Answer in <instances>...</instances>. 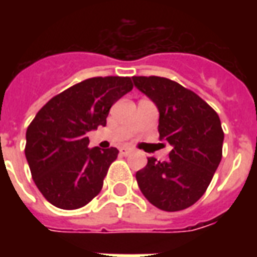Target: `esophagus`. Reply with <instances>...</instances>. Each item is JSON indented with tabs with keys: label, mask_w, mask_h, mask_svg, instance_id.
I'll use <instances>...</instances> for the list:
<instances>
[{
	"label": "esophagus",
	"mask_w": 257,
	"mask_h": 257,
	"mask_svg": "<svg viewBox=\"0 0 257 257\" xmlns=\"http://www.w3.org/2000/svg\"><path fill=\"white\" fill-rule=\"evenodd\" d=\"M119 153H121L122 156H129V154H132V150H131V149H125V147H123V149H121V150H119Z\"/></svg>",
	"instance_id": "1"
}]
</instances>
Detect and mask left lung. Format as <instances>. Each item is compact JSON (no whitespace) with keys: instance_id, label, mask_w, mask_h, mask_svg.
Here are the masks:
<instances>
[{"instance_id":"left-lung-1","label":"left lung","mask_w":257,"mask_h":257,"mask_svg":"<svg viewBox=\"0 0 257 257\" xmlns=\"http://www.w3.org/2000/svg\"><path fill=\"white\" fill-rule=\"evenodd\" d=\"M135 86L158 107L160 138L172 146L167 161L147 158L136 172L140 191L167 212L194 205L208 189L221 161L220 118L193 90L164 77H132Z\"/></svg>"}]
</instances>
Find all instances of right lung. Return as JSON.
Returning <instances> with one entry per match:
<instances>
[{
  "instance_id": "obj_1",
  "label": "right lung",
  "mask_w": 257,
  "mask_h": 257,
  "mask_svg": "<svg viewBox=\"0 0 257 257\" xmlns=\"http://www.w3.org/2000/svg\"><path fill=\"white\" fill-rule=\"evenodd\" d=\"M131 77H93L53 96L26 132L25 154L34 183L47 201L60 209L90 202L118 150L88 149V132L106 126L111 106L132 90Z\"/></svg>"
}]
</instances>
